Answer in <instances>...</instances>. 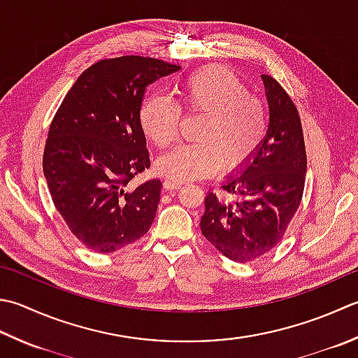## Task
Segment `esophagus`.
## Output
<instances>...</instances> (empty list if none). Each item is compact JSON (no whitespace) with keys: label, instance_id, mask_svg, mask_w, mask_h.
<instances>
[{"label":"esophagus","instance_id":"obj_1","mask_svg":"<svg viewBox=\"0 0 358 358\" xmlns=\"http://www.w3.org/2000/svg\"><path fill=\"white\" fill-rule=\"evenodd\" d=\"M163 186L169 191V189H180L181 187V183L180 181H175V180H164Z\"/></svg>","mask_w":358,"mask_h":358}]
</instances>
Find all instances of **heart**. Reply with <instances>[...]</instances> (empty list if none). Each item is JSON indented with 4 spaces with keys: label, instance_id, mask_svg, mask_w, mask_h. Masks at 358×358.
<instances>
[{
    "label": "heart",
    "instance_id": "obj_1",
    "mask_svg": "<svg viewBox=\"0 0 358 358\" xmlns=\"http://www.w3.org/2000/svg\"><path fill=\"white\" fill-rule=\"evenodd\" d=\"M178 102L187 113L203 115L194 144H180L157 161V169L175 181L201 178L219 164L237 167L262 144L267 133V108L250 94L229 69L208 66L189 76L177 88ZM181 108L166 96L145 99L139 121L153 143L167 147L178 136Z\"/></svg>",
    "mask_w": 358,
    "mask_h": 358
}]
</instances>
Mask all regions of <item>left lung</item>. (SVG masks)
Masks as SVG:
<instances>
[{
    "label": "left lung",
    "mask_w": 358,
    "mask_h": 358,
    "mask_svg": "<svg viewBox=\"0 0 358 358\" xmlns=\"http://www.w3.org/2000/svg\"><path fill=\"white\" fill-rule=\"evenodd\" d=\"M261 77L270 113L264 141L225 177L222 187L233 200L209 191L200 222L208 242L241 264L267 255L282 239L303 199L307 172L295 103L273 77Z\"/></svg>",
    "instance_id": "1"
}]
</instances>
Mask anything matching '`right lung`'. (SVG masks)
<instances>
[{
	"label": "right lung",
	"mask_w": 358,
	"mask_h": 358,
	"mask_svg": "<svg viewBox=\"0 0 358 358\" xmlns=\"http://www.w3.org/2000/svg\"><path fill=\"white\" fill-rule=\"evenodd\" d=\"M141 55L101 60L83 71L48 133L43 173L71 233L94 253H113L149 231L161 181L130 187L150 166L139 111L147 85L178 71Z\"/></svg>",
	"instance_id": "obj_1"
}]
</instances>
